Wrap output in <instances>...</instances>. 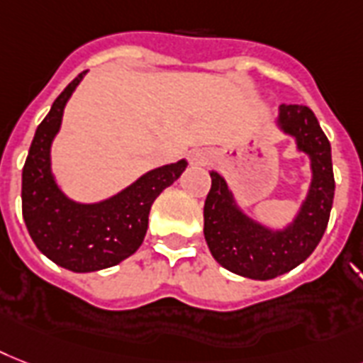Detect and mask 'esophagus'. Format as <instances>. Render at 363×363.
<instances>
[{
	"label": "esophagus",
	"instance_id": "34e87169",
	"mask_svg": "<svg viewBox=\"0 0 363 363\" xmlns=\"http://www.w3.org/2000/svg\"><path fill=\"white\" fill-rule=\"evenodd\" d=\"M212 158V152L208 149H194L190 152V162L191 164H196V166H205L208 164Z\"/></svg>",
	"mask_w": 363,
	"mask_h": 363
}]
</instances>
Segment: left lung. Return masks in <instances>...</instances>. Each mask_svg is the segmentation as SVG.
Returning <instances> with one entry per match:
<instances>
[{
  "label": "left lung",
  "instance_id": "1",
  "mask_svg": "<svg viewBox=\"0 0 363 363\" xmlns=\"http://www.w3.org/2000/svg\"><path fill=\"white\" fill-rule=\"evenodd\" d=\"M276 126L293 138L311 169L309 188L293 220L274 228L250 216L218 172H211L212 186L203 208V233L216 263L261 281L293 270L313 253L328 225L335 190L330 141L313 111L308 106H279Z\"/></svg>",
  "mask_w": 363,
  "mask_h": 363
}]
</instances>
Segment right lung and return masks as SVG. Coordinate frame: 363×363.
<instances>
[{"label": "right lung", "instance_id": "right-lung-1", "mask_svg": "<svg viewBox=\"0 0 363 363\" xmlns=\"http://www.w3.org/2000/svg\"><path fill=\"white\" fill-rule=\"evenodd\" d=\"M85 72L65 87L37 126L22 172V214L29 237L50 261L82 274L115 267L140 248L152 203L188 166L182 158L155 167L102 201L82 203L67 196L52 169V143Z\"/></svg>", "mask_w": 363, "mask_h": 363}]
</instances>
